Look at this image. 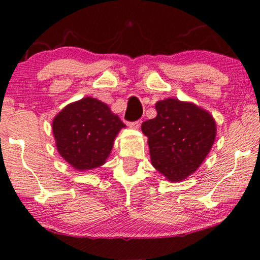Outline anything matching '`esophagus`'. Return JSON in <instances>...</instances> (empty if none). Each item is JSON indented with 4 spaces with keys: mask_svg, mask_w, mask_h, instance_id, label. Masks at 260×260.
Segmentation results:
<instances>
[{
    "mask_svg": "<svg viewBox=\"0 0 260 260\" xmlns=\"http://www.w3.org/2000/svg\"><path fill=\"white\" fill-rule=\"evenodd\" d=\"M141 123H142V120L137 119V120H135V122H130L129 125L131 127H134V129H138V127H140V125H141Z\"/></svg>",
    "mask_w": 260,
    "mask_h": 260,
    "instance_id": "34e87169",
    "label": "esophagus"
}]
</instances>
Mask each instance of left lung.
I'll use <instances>...</instances> for the list:
<instances>
[{"instance_id":"8db88e82","label":"left lung","mask_w":260,"mask_h":260,"mask_svg":"<svg viewBox=\"0 0 260 260\" xmlns=\"http://www.w3.org/2000/svg\"><path fill=\"white\" fill-rule=\"evenodd\" d=\"M157 116L142 123L151 163L169 181L184 180L199 168L215 140L216 125L207 111L168 98L156 103Z\"/></svg>"}]
</instances>
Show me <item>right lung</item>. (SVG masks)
<instances>
[{"label":"right lung","mask_w":260,"mask_h":260,"mask_svg":"<svg viewBox=\"0 0 260 260\" xmlns=\"http://www.w3.org/2000/svg\"><path fill=\"white\" fill-rule=\"evenodd\" d=\"M125 126L104 103L83 98L63 108L53 120L56 148L78 170L102 166L112 150L113 140Z\"/></svg>","instance_id":"obj_1"}]
</instances>
